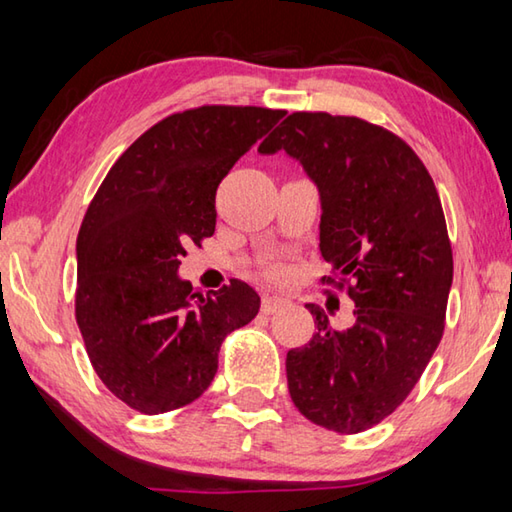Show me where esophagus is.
I'll return each mask as SVG.
<instances>
[{"label":"esophagus","instance_id":"esophagus-1","mask_svg":"<svg viewBox=\"0 0 512 512\" xmlns=\"http://www.w3.org/2000/svg\"><path fill=\"white\" fill-rule=\"evenodd\" d=\"M289 300L287 298H280V296H264L262 298V311L264 314H275V311H280L282 307H287Z\"/></svg>","mask_w":512,"mask_h":512}]
</instances>
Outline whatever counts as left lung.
Segmentation results:
<instances>
[{
    "mask_svg": "<svg viewBox=\"0 0 512 512\" xmlns=\"http://www.w3.org/2000/svg\"><path fill=\"white\" fill-rule=\"evenodd\" d=\"M284 149L320 192L323 284L348 291L354 325L287 352L293 404L318 427L361 433L418 384L445 332L454 257L436 185L402 137L359 117L293 112L259 146Z\"/></svg>",
    "mask_w": 512,
    "mask_h": 512,
    "instance_id": "obj_1",
    "label": "left lung"
}]
</instances>
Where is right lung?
<instances>
[{
  "instance_id": "add662e5",
  "label": "right lung",
  "mask_w": 512,
  "mask_h": 512,
  "mask_svg": "<svg viewBox=\"0 0 512 512\" xmlns=\"http://www.w3.org/2000/svg\"><path fill=\"white\" fill-rule=\"evenodd\" d=\"M284 117L257 106H201L164 117L112 164L83 216L74 314L103 386L158 415L198 400L225 336L259 296L241 280L196 291L180 280L187 246L214 235L216 189Z\"/></svg>"
}]
</instances>
